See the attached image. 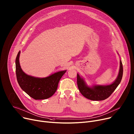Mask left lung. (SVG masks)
I'll return each instance as SVG.
<instances>
[{"label": "left lung", "mask_w": 134, "mask_h": 134, "mask_svg": "<svg viewBox=\"0 0 134 134\" xmlns=\"http://www.w3.org/2000/svg\"><path fill=\"white\" fill-rule=\"evenodd\" d=\"M123 75V66L120 60V66L118 76L114 83L106 86L96 85L90 87L87 86L84 79L77 74V85L80 93L88 99L95 101L104 100L108 98L115 91L121 81Z\"/></svg>", "instance_id": "left-lung-1"}]
</instances>
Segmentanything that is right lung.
Segmentation results:
<instances>
[{"mask_svg":"<svg viewBox=\"0 0 134 134\" xmlns=\"http://www.w3.org/2000/svg\"><path fill=\"white\" fill-rule=\"evenodd\" d=\"M20 51L15 59L17 81L21 89L35 100L46 99L52 96L57 90L59 80L66 70L55 73L46 78H36L26 75L22 70L19 63Z\"/></svg>","mask_w":134,"mask_h":134,"instance_id":"obj_1","label":"right lung"}]
</instances>
